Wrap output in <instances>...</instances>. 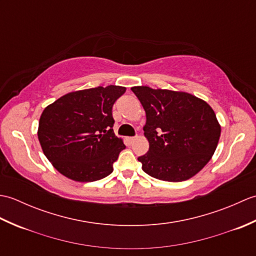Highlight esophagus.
I'll return each instance as SVG.
<instances>
[{"label":"esophagus","mask_w":256,"mask_h":256,"mask_svg":"<svg viewBox=\"0 0 256 256\" xmlns=\"http://www.w3.org/2000/svg\"><path fill=\"white\" fill-rule=\"evenodd\" d=\"M128 140L130 143H132V142H134L135 140V136H131V138H128Z\"/></svg>","instance_id":"obj_1"}]
</instances>
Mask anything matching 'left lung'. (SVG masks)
Segmentation results:
<instances>
[{
    "mask_svg": "<svg viewBox=\"0 0 256 256\" xmlns=\"http://www.w3.org/2000/svg\"><path fill=\"white\" fill-rule=\"evenodd\" d=\"M146 113L148 153L138 157L148 175L182 182L206 166L218 145L221 128L211 106L186 92L133 86Z\"/></svg>",
    "mask_w": 256,
    "mask_h": 256,
    "instance_id": "8db88e82",
    "label": "left lung"
}]
</instances>
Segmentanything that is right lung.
I'll return each instance as SVG.
<instances>
[{
	"label": "right lung",
	"instance_id": "right-lung-1",
	"mask_svg": "<svg viewBox=\"0 0 256 256\" xmlns=\"http://www.w3.org/2000/svg\"><path fill=\"white\" fill-rule=\"evenodd\" d=\"M124 86H108L70 92L42 111L38 140L56 170L76 182L110 175L125 148L113 132L112 108Z\"/></svg>",
	"mask_w": 256,
	"mask_h": 256
}]
</instances>
